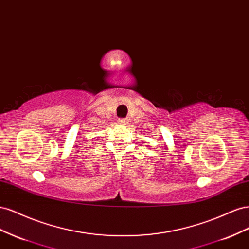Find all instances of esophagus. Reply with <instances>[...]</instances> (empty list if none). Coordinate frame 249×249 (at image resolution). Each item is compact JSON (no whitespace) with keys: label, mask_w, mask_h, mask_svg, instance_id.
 Segmentation results:
<instances>
[{"label":"esophagus","mask_w":249,"mask_h":249,"mask_svg":"<svg viewBox=\"0 0 249 249\" xmlns=\"http://www.w3.org/2000/svg\"><path fill=\"white\" fill-rule=\"evenodd\" d=\"M118 124L120 125H125V124H127V120L124 119V118H120V119H118Z\"/></svg>","instance_id":"esophagus-1"}]
</instances>
